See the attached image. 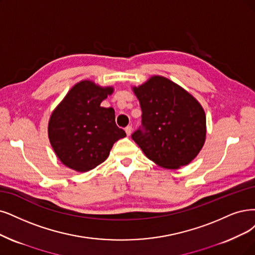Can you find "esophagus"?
<instances>
[{
  "label": "esophagus",
  "mask_w": 255,
  "mask_h": 255,
  "mask_svg": "<svg viewBox=\"0 0 255 255\" xmlns=\"http://www.w3.org/2000/svg\"><path fill=\"white\" fill-rule=\"evenodd\" d=\"M125 131H126V133H127V135L129 136V135L131 134V132H132V126H131V125L127 126V127L125 128Z\"/></svg>",
  "instance_id": "esophagus-1"
}]
</instances>
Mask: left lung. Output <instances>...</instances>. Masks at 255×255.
I'll return each instance as SVG.
<instances>
[{
    "label": "left lung",
    "instance_id": "left-lung-1",
    "mask_svg": "<svg viewBox=\"0 0 255 255\" xmlns=\"http://www.w3.org/2000/svg\"><path fill=\"white\" fill-rule=\"evenodd\" d=\"M133 91L142 126L131 137L158 166L176 169L199 154L206 138L203 107L190 93L163 77L150 78Z\"/></svg>",
    "mask_w": 255,
    "mask_h": 255
}]
</instances>
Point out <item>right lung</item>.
Wrapping results in <instances>:
<instances>
[{"mask_svg": "<svg viewBox=\"0 0 255 255\" xmlns=\"http://www.w3.org/2000/svg\"><path fill=\"white\" fill-rule=\"evenodd\" d=\"M112 92V87L82 81L52 112L48 136L65 166L79 172L89 171L105 161L118 139L126 136L116 124L113 108L101 107Z\"/></svg>", "mask_w": 255, "mask_h": 255, "instance_id": "obj_1", "label": "right lung"}]
</instances>
